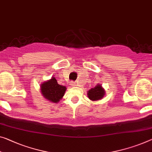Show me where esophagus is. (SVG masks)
Segmentation results:
<instances>
[{
    "label": "esophagus",
    "instance_id": "1",
    "mask_svg": "<svg viewBox=\"0 0 152 152\" xmlns=\"http://www.w3.org/2000/svg\"><path fill=\"white\" fill-rule=\"evenodd\" d=\"M71 85H72V86H75V83H71Z\"/></svg>",
    "mask_w": 152,
    "mask_h": 152
}]
</instances>
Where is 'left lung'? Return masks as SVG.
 Wrapping results in <instances>:
<instances>
[{
  "mask_svg": "<svg viewBox=\"0 0 152 152\" xmlns=\"http://www.w3.org/2000/svg\"><path fill=\"white\" fill-rule=\"evenodd\" d=\"M104 90L102 88V86H100L99 84L96 86H95V88H91L88 91V98L92 100H97L101 99L104 96Z\"/></svg>",
  "mask_w": 152,
  "mask_h": 152,
  "instance_id": "1",
  "label": "left lung"
}]
</instances>
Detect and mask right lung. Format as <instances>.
<instances>
[{
    "label": "right lung",
    "mask_w": 152,
    "mask_h": 152,
    "mask_svg": "<svg viewBox=\"0 0 152 152\" xmlns=\"http://www.w3.org/2000/svg\"><path fill=\"white\" fill-rule=\"evenodd\" d=\"M66 87L62 85H60L57 82V80L54 77L50 80L41 84V90L43 96L51 102H59L64 96Z\"/></svg>",
    "instance_id": "right-lung-1"
}]
</instances>
